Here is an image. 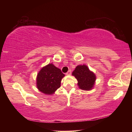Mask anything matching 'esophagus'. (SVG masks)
Segmentation results:
<instances>
[{
    "instance_id": "34e87169",
    "label": "esophagus",
    "mask_w": 132,
    "mask_h": 132,
    "mask_svg": "<svg viewBox=\"0 0 132 132\" xmlns=\"http://www.w3.org/2000/svg\"><path fill=\"white\" fill-rule=\"evenodd\" d=\"M71 73V70H69L68 71V72H67V73H66V75H70Z\"/></svg>"
}]
</instances>
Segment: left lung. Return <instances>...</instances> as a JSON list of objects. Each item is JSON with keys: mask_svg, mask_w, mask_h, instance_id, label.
<instances>
[{"mask_svg": "<svg viewBox=\"0 0 132 132\" xmlns=\"http://www.w3.org/2000/svg\"><path fill=\"white\" fill-rule=\"evenodd\" d=\"M72 75L77 80L78 86L82 90H90L94 86L95 75L85 64L78 65L73 71Z\"/></svg>", "mask_w": 132, "mask_h": 132, "instance_id": "left-lung-1", "label": "left lung"}]
</instances>
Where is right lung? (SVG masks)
I'll return each mask as SVG.
<instances>
[{"label": "right lung", "instance_id": "add662e5", "mask_svg": "<svg viewBox=\"0 0 132 132\" xmlns=\"http://www.w3.org/2000/svg\"><path fill=\"white\" fill-rule=\"evenodd\" d=\"M64 75L61 69L52 63L42 68L37 75V87L39 91L48 95H52L61 87V80Z\"/></svg>", "mask_w": 132, "mask_h": 132}]
</instances>
